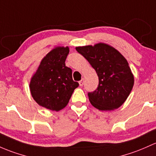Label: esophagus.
<instances>
[{
	"instance_id": "obj_1",
	"label": "esophagus",
	"mask_w": 156,
	"mask_h": 156,
	"mask_svg": "<svg viewBox=\"0 0 156 156\" xmlns=\"http://www.w3.org/2000/svg\"><path fill=\"white\" fill-rule=\"evenodd\" d=\"M83 83H84V79H83V78H82V79H81V81H79V85L81 87H82L83 85Z\"/></svg>"
}]
</instances>
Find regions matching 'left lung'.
Returning a JSON list of instances; mask_svg holds the SVG:
<instances>
[{
	"instance_id": "1",
	"label": "left lung",
	"mask_w": 156,
	"mask_h": 156,
	"mask_svg": "<svg viewBox=\"0 0 156 156\" xmlns=\"http://www.w3.org/2000/svg\"><path fill=\"white\" fill-rule=\"evenodd\" d=\"M99 77V86L88 93L91 105L100 111H113L127 99L134 86V75L126 59L116 48L99 42L76 47Z\"/></svg>"
}]
</instances>
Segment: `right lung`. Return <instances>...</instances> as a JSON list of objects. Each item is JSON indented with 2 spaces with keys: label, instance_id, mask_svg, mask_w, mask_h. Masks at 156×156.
<instances>
[{
  "label": "right lung",
  "instance_id": "obj_1",
  "mask_svg": "<svg viewBox=\"0 0 156 156\" xmlns=\"http://www.w3.org/2000/svg\"><path fill=\"white\" fill-rule=\"evenodd\" d=\"M68 46L55 47L42 59L30 82L32 97L39 106L59 111L69 103L78 83L74 81L72 69L66 66Z\"/></svg>",
  "mask_w": 156,
  "mask_h": 156
}]
</instances>
